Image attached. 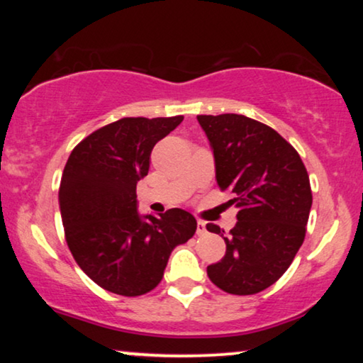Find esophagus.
<instances>
[{
	"mask_svg": "<svg viewBox=\"0 0 363 363\" xmlns=\"http://www.w3.org/2000/svg\"><path fill=\"white\" fill-rule=\"evenodd\" d=\"M205 233H206V223L200 220V221L196 223V235L198 236H203V235H205Z\"/></svg>",
	"mask_w": 363,
	"mask_h": 363,
	"instance_id": "34e87169",
	"label": "esophagus"
}]
</instances>
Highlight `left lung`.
<instances>
[{
    "instance_id": "left-lung-1",
    "label": "left lung",
    "mask_w": 363,
    "mask_h": 363,
    "mask_svg": "<svg viewBox=\"0 0 363 363\" xmlns=\"http://www.w3.org/2000/svg\"><path fill=\"white\" fill-rule=\"evenodd\" d=\"M196 118L213 148L218 186L231 188L238 208L228 238L206 225L226 242L223 259L206 267L208 277L230 294H257L284 274L304 242L309 175L296 148L266 123L238 113Z\"/></svg>"
}]
</instances>
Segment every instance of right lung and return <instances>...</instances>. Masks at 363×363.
<instances>
[{
	"label": "right lung",
	"instance_id": "add662e5",
	"mask_svg": "<svg viewBox=\"0 0 363 363\" xmlns=\"http://www.w3.org/2000/svg\"><path fill=\"white\" fill-rule=\"evenodd\" d=\"M182 121L121 118L84 138L64 167L59 206L67 246L79 267L113 294L155 289L172 251L196 231L195 216L180 208L160 218L137 210V182L147 177L153 147Z\"/></svg>",
	"mask_w": 363,
	"mask_h": 363
}]
</instances>
